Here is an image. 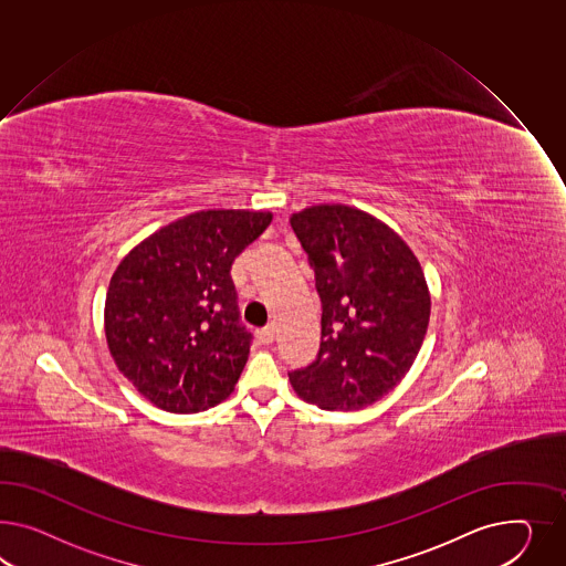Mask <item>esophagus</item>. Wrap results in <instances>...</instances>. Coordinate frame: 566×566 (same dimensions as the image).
I'll return each mask as SVG.
<instances>
[{"label":"esophagus","instance_id":"obj_1","mask_svg":"<svg viewBox=\"0 0 566 566\" xmlns=\"http://www.w3.org/2000/svg\"><path fill=\"white\" fill-rule=\"evenodd\" d=\"M261 342H265V344H272L275 339V325L274 323H270V325H265L263 329L260 332Z\"/></svg>","mask_w":566,"mask_h":566}]
</instances>
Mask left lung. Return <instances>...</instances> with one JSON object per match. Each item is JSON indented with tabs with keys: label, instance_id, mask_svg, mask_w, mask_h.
<instances>
[{
	"label": "left lung",
	"instance_id": "obj_1",
	"mask_svg": "<svg viewBox=\"0 0 566 566\" xmlns=\"http://www.w3.org/2000/svg\"><path fill=\"white\" fill-rule=\"evenodd\" d=\"M291 227L323 305L317 360L289 373L292 389L322 410H363L406 377L424 342L422 265L396 230L354 206H308Z\"/></svg>",
	"mask_w": 566,
	"mask_h": 566
}]
</instances>
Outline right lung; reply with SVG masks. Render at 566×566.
<instances>
[{
    "instance_id": "add662e5",
    "label": "right lung",
    "mask_w": 566,
    "mask_h": 566,
    "mask_svg": "<svg viewBox=\"0 0 566 566\" xmlns=\"http://www.w3.org/2000/svg\"><path fill=\"white\" fill-rule=\"evenodd\" d=\"M272 218L199 210L146 237L117 265L105 298L108 352L156 408L203 412L234 391L251 334L239 323L230 265Z\"/></svg>"
}]
</instances>
